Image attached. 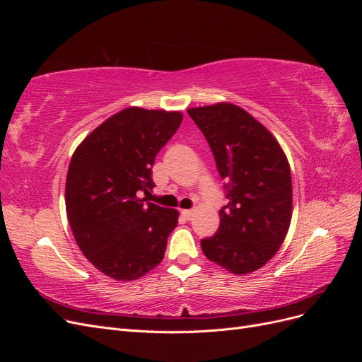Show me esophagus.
<instances>
[{
  "mask_svg": "<svg viewBox=\"0 0 362 362\" xmlns=\"http://www.w3.org/2000/svg\"><path fill=\"white\" fill-rule=\"evenodd\" d=\"M181 214H182L185 218H187V221H190V218H192L193 214H194V211H193V210H182Z\"/></svg>",
  "mask_w": 362,
  "mask_h": 362,
  "instance_id": "obj_1",
  "label": "esophagus"
}]
</instances>
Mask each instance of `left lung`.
<instances>
[{
    "instance_id": "left-lung-1",
    "label": "left lung",
    "mask_w": 362,
    "mask_h": 362,
    "mask_svg": "<svg viewBox=\"0 0 362 362\" xmlns=\"http://www.w3.org/2000/svg\"><path fill=\"white\" fill-rule=\"evenodd\" d=\"M187 113L204 133L228 204L217 233L201 240L204 255L234 275L269 262L288 233L293 213L291 170L270 131L231 103L193 107Z\"/></svg>"
}]
</instances>
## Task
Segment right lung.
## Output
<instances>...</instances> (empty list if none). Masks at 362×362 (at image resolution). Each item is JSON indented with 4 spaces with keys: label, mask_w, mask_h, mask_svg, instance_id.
Listing matches in <instances>:
<instances>
[{
    "label": "right lung",
    "mask_w": 362,
    "mask_h": 362,
    "mask_svg": "<svg viewBox=\"0 0 362 362\" xmlns=\"http://www.w3.org/2000/svg\"><path fill=\"white\" fill-rule=\"evenodd\" d=\"M181 122V112L128 107L74 152L64 189L68 221L83 255L108 278L139 279L164 257L180 213L139 193L154 189L152 164Z\"/></svg>",
    "instance_id": "add662e5"
}]
</instances>
